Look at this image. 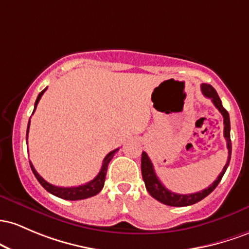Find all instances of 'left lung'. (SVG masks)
Listing matches in <instances>:
<instances>
[{"label":"left lung","mask_w":249,"mask_h":249,"mask_svg":"<svg viewBox=\"0 0 249 249\" xmlns=\"http://www.w3.org/2000/svg\"><path fill=\"white\" fill-rule=\"evenodd\" d=\"M201 90L202 94L206 97L212 100V102L214 103L215 107L217 108V110L221 113L223 116V136H225L226 141H227V149H228V160L226 162L225 167H223L222 172L220 173L219 177L216 180L212 183L208 188L203 189L201 192L193 193V194H177L174 192H170L169 189H167L166 187L161 183V181L159 180V178L156 177L154 167H153L152 161L148 158L146 152H142V158H141V172H142V178H143L144 185L148 193L152 195L154 199H156L160 202L164 203L167 206H173V207H185V206H191L194 203L199 202L202 199H205L207 195L211 194L212 192L216 188V186L219 185V182L221 181V178L225 174L226 169H227L228 164L231 161V121H230V114L228 111L222 107V102L220 100L219 95H217L216 90L212 87L211 85H201Z\"/></svg>","instance_id":"1"}]
</instances>
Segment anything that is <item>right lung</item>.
Segmentation results:
<instances>
[{
  "instance_id": "1",
  "label": "right lung",
  "mask_w": 249,
  "mask_h": 249,
  "mask_svg": "<svg viewBox=\"0 0 249 249\" xmlns=\"http://www.w3.org/2000/svg\"><path fill=\"white\" fill-rule=\"evenodd\" d=\"M46 90H47V88L43 89V90L38 94L37 99H36V102H35L34 111L36 109V107H37V103H38V101H40L42 95H43V93ZM34 111H33V114H34ZM29 124H30V120H29V122H28V128H27V138H26L27 141H28V132H29ZM117 150H119V148H117V149L111 150L109 154L106 156L105 160H103L101 170H100L99 174H97L96 177L93 178V180L89 181V182H87V183H85V185L76 186V187H57L54 185H50L49 182H47V181L44 180V178H42L37 172H36L32 162L29 161V163H30V167H32L33 173H34L35 178H37V181L41 183V186L43 187L47 192H49L50 194L55 195V196L61 197V199H64V200H71V201L83 200V199H88V197H90V196H94V195L99 194V193L102 191L103 185H105L106 174H107L108 164H109L110 160L113 159L114 154H115Z\"/></svg>"
}]
</instances>
